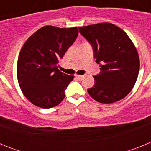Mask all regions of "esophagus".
<instances>
[{
    "instance_id": "34e87169",
    "label": "esophagus",
    "mask_w": 151,
    "mask_h": 151,
    "mask_svg": "<svg viewBox=\"0 0 151 151\" xmlns=\"http://www.w3.org/2000/svg\"><path fill=\"white\" fill-rule=\"evenodd\" d=\"M76 78H78V79L79 80H82L84 78V76H78V75H77Z\"/></svg>"
}]
</instances>
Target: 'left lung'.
<instances>
[{
  "label": "left lung",
  "mask_w": 151,
  "mask_h": 151,
  "mask_svg": "<svg viewBox=\"0 0 151 151\" xmlns=\"http://www.w3.org/2000/svg\"><path fill=\"white\" fill-rule=\"evenodd\" d=\"M91 45L101 73L93 76L91 97L102 104L116 102L129 94L138 78L140 60L132 41L122 29L112 23L78 27Z\"/></svg>",
  "instance_id": "1"
}]
</instances>
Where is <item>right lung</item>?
<instances>
[{
	"instance_id": "add662e5",
	"label": "right lung",
	"mask_w": 151,
	"mask_h": 151,
	"mask_svg": "<svg viewBox=\"0 0 151 151\" xmlns=\"http://www.w3.org/2000/svg\"><path fill=\"white\" fill-rule=\"evenodd\" d=\"M78 34L76 27L46 26L25 42L17 62V78L22 93L32 104L47 109L64 99L73 76L60 71L57 64Z\"/></svg>"
}]
</instances>
